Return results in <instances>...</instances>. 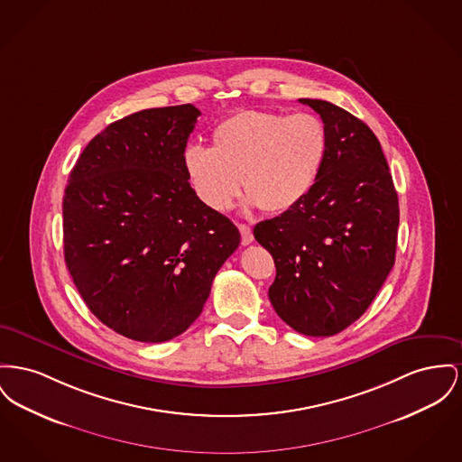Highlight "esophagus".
Instances as JSON below:
<instances>
[{"label": "esophagus", "instance_id": "esophagus-1", "mask_svg": "<svg viewBox=\"0 0 462 462\" xmlns=\"http://www.w3.org/2000/svg\"><path fill=\"white\" fill-rule=\"evenodd\" d=\"M239 230H241V241H243V245H251L253 243V232H251V228L245 225V223H239Z\"/></svg>", "mask_w": 462, "mask_h": 462}]
</instances>
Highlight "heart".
Listing matches in <instances>:
<instances>
[{
  "label": "heart",
  "mask_w": 462,
  "mask_h": 462,
  "mask_svg": "<svg viewBox=\"0 0 462 462\" xmlns=\"http://www.w3.org/2000/svg\"><path fill=\"white\" fill-rule=\"evenodd\" d=\"M211 141V148L189 146L183 165L213 211L234 204L241 180L249 204L269 213L295 208L316 185L328 152L325 122L309 111L243 109L221 120Z\"/></svg>",
  "instance_id": "1"
}]
</instances>
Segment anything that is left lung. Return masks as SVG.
Segmentation results:
<instances>
[{"instance_id":"left-lung-1","label":"left lung","mask_w":462,"mask_h":462,"mask_svg":"<svg viewBox=\"0 0 462 462\" xmlns=\"http://www.w3.org/2000/svg\"><path fill=\"white\" fill-rule=\"evenodd\" d=\"M299 101L325 122V163L300 204L253 234L275 263L277 316L303 335L331 337L365 314L393 269L400 206L372 129L328 101Z\"/></svg>"}]
</instances>
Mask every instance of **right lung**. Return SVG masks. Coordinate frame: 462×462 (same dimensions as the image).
Listing matches in <instances>:
<instances>
[{
	"mask_svg": "<svg viewBox=\"0 0 462 462\" xmlns=\"http://www.w3.org/2000/svg\"><path fill=\"white\" fill-rule=\"evenodd\" d=\"M193 105L143 109L94 137L62 199L64 260L90 312L137 342H165L200 316L239 247L185 172Z\"/></svg>",
	"mask_w": 462,
	"mask_h": 462,
	"instance_id": "obj_1",
	"label": "right lung"
}]
</instances>
